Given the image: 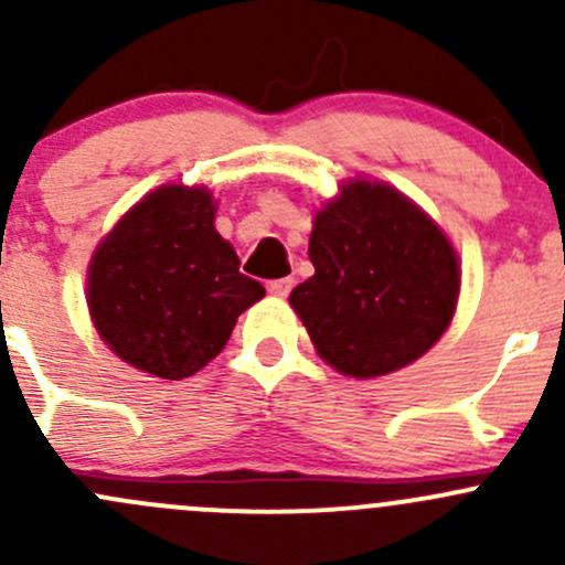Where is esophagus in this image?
I'll return each instance as SVG.
<instances>
[{
    "label": "esophagus",
    "instance_id": "obj_1",
    "mask_svg": "<svg viewBox=\"0 0 565 565\" xmlns=\"http://www.w3.org/2000/svg\"><path fill=\"white\" fill-rule=\"evenodd\" d=\"M295 281L292 278H276V281H267V292L276 295V298H287L292 292Z\"/></svg>",
    "mask_w": 565,
    "mask_h": 565
}]
</instances>
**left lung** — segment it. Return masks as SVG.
Masks as SVG:
<instances>
[{
	"label": "left lung",
	"instance_id": "1",
	"mask_svg": "<svg viewBox=\"0 0 565 565\" xmlns=\"http://www.w3.org/2000/svg\"><path fill=\"white\" fill-rule=\"evenodd\" d=\"M315 276L289 295L317 352L350 377L424 355L451 324L459 265L448 237L398 191L358 180L317 213Z\"/></svg>",
	"mask_w": 565,
	"mask_h": 565
}]
</instances>
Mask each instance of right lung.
<instances>
[{
	"instance_id": "right-lung-1",
	"label": "right lung",
	"mask_w": 565,
	"mask_h": 565,
	"mask_svg": "<svg viewBox=\"0 0 565 565\" xmlns=\"http://www.w3.org/2000/svg\"><path fill=\"white\" fill-rule=\"evenodd\" d=\"M213 218L204 188L163 185L95 250L89 315L130 366L163 380L191 377L224 350L237 317L265 298Z\"/></svg>"
}]
</instances>
